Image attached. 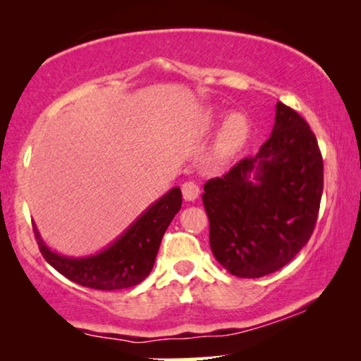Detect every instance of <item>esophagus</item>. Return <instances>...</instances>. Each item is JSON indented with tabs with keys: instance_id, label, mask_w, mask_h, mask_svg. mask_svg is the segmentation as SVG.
Listing matches in <instances>:
<instances>
[{
	"instance_id": "1",
	"label": "esophagus",
	"mask_w": 361,
	"mask_h": 361,
	"mask_svg": "<svg viewBox=\"0 0 361 361\" xmlns=\"http://www.w3.org/2000/svg\"><path fill=\"white\" fill-rule=\"evenodd\" d=\"M200 194V187L195 184L194 180H187L182 184V195H184L185 200L194 202Z\"/></svg>"
}]
</instances>
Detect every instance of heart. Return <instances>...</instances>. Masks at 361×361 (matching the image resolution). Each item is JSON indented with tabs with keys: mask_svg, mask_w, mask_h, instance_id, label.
I'll list each match as a JSON object with an SVG mask.
<instances>
[{
	"mask_svg": "<svg viewBox=\"0 0 361 361\" xmlns=\"http://www.w3.org/2000/svg\"><path fill=\"white\" fill-rule=\"evenodd\" d=\"M224 116V111L210 108L205 111L204 125L207 128H214L220 118ZM251 133V125L248 116L241 111L228 113L221 121L219 136H216V154L224 159L233 157L236 152L243 149V146L248 141Z\"/></svg>",
	"mask_w": 361,
	"mask_h": 361,
	"instance_id": "heart-1",
	"label": "heart"
}]
</instances>
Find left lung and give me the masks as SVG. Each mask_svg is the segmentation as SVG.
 I'll return each mask as SVG.
<instances>
[{
	"instance_id": "8db88e82",
	"label": "left lung",
	"mask_w": 361,
	"mask_h": 361,
	"mask_svg": "<svg viewBox=\"0 0 361 361\" xmlns=\"http://www.w3.org/2000/svg\"><path fill=\"white\" fill-rule=\"evenodd\" d=\"M324 162L304 118L276 103L269 140L225 176L207 180L210 248L238 278H261L289 263L312 235Z\"/></svg>"
}]
</instances>
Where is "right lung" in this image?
I'll return each instance as SVG.
<instances>
[{
	"mask_svg": "<svg viewBox=\"0 0 361 361\" xmlns=\"http://www.w3.org/2000/svg\"><path fill=\"white\" fill-rule=\"evenodd\" d=\"M182 207V192L172 187L151 204L106 248L87 256H66L49 248L36 224L39 250L49 264L73 283L100 290L126 289L149 276L167 226Z\"/></svg>",
	"mask_w": 361,
	"mask_h": 361,
	"instance_id": "add662e5",
	"label": "right lung"
}]
</instances>
